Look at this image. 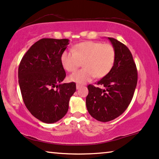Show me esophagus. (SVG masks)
<instances>
[{
  "instance_id": "esophagus-1",
  "label": "esophagus",
  "mask_w": 159,
  "mask_h": 159,
  "mask_svg": "<svg viewBox=\"0 0 159 159\" xmlns=\"http://www.w3.org/2000/svg\"><path fill=\"white\" fill-rule=\"evenodd\" d=\"M82 85H80V84H77V85H76V88H77V90H79L80 88H82Z\"/></svg>"
}]
</instances>
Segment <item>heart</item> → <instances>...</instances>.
<instances>
[{
    "instance_id": "b5f03b06",
    "label": "heart",
    "mask_w": 159,
    "mask_h": 159,
    "mask_svg": "<svg viewBox=\"0 0 159 159\" xmlns=\"http://www.w3.org/2000/svg\"><path fill=\"white\" fill-rule=\"evenodd\" d=\"M116 51L112 45L95 41H85L64 51L61 55V62L69 72H74L83 61L84 69L69 77L70 81L79 84L90 82L95 77L103 78L114 66Z\"/></svg>"
}]
</instances>
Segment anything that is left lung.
I'll return each mask as SVG.
<instances>
[{"label":"left lung","instance_id":"obj_1","mask_svg":"<svg viewBox=\"0 0 159 159\" xmlns=\"http://www.w3.org/2000/svg\"><path fill=\"white\" fill-rule=\"evenodd\" d=\"M116 51L109 73L98 82L103 88L89 84L86 106L89 114L102 122L111 121L129 106L138 82V71L129 48L116 39L108 38Z\"/></svg>","mask_w":159,"mask_h":159}]
</instances>
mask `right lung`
<instances>
[{"label": "right lung", "instance_id": "obj_1", "mask_svg": "<svg viewBox=\"0 0 159 159\" xmlns=\"http://www.w3.org/2000/svg\"><path fill=\"white\" fill-rule=\"evenodd\" d=\"M69 44L68 39H41L30 47L19 64V84L24 103L43 122L62 119L76 91L75 82L61 84L66 77L61 55Z\"/></svg>", "mask_w": 159, "mask_h": 159}]
</instances>
